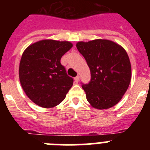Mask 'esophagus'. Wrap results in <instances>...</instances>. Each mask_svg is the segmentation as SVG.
<instances>
[{"label":"esophagus","instance_id":"esophagus-1","mask_svg":"<svg viewBox=\"0 0 150 150\" xmlns=\"http://www.w3.org/2000/svg\"><path fill=\"white\" fill-rule=\"evenodd\" d=\"M79 77L78 76H76V77H74V82H75V83H77L78 82H79Z\"/></svg>","mask_w":150,"mask_h":150}]
</instances>
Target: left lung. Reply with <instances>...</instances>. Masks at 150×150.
Here are the masks:
<instances>
[{
	"label": "left lung",
	"mask_w": 150,
	"mask_h": 150,
	"mask_svg": "<svg viewBox=\"0 0 150 150\" xmlns=\"http://www.w3.org/2000/svg\"><path fill=\"white\" fill-rule=\"evenodd\" d=\"M76 46L91 71L89 83L82 86L88 103L98 110L109 109L117 104L132 79V66L126 51L118 43L104 39L80 41Z\"/></svg>",
	"instance_id": "8db88e82"
}]
</instances>
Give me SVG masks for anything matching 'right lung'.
Here are the masks:
<instances>
[{
	"mask_svg": "<svg viewBox=\"0 0 150 150\" xmlns=\"http://www.w3.org/2000/svg\"><path fill=\"white\" fill-rule=\"evenodd\" d=\"M72 46L69 41L42 40L23 52L18 68L19 80L25 93L34 104L52 108L65 98L74 79L67 76L60 61Z\"/></svg>",
	"mask_w": 150,
	"mask_h": 150,
	"instance_id": "1",
	"label": "right lung"
}]
</instances>
